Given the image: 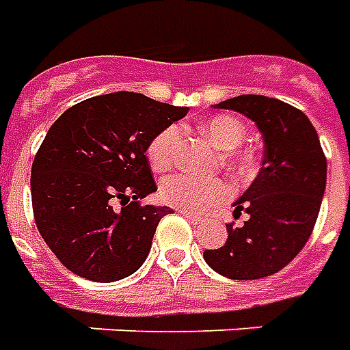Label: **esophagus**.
Masks as SVG:
<instances>
[{
    "label": "esophagus",
    "instance_id": "esophagus-1",
    "mask_svg": "<svg viewBox=\"0 0 350 350\" xmlns=\"http://www.w3.org/2000/svg\"><path fill=\"white\" fill-rule=\"evenodd\" d=\"M180 215H183L190 224H200V222H203L202 215H194V213H190V211H180Z\"/></svg>",
    "mask_w": 350,
    "mask_h": 350
}]
</instances>
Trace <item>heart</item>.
<instances>
[{
	"instance_id": "1",
	"label": "heart",
	"mask_w": 350,
	"mask_h": 350,
	"mask_svg": "<svg viewBox=\"0 0 350 350\" xmlns=\"http://www.w3.org/2000/svg\"><path fill=\"white\" fill-rule=\"evenodd\" d=\"M205 135L215 145L226 152H232L245 139V126L234 116H213L202 124ZM179 145V128L167 126L163 128L148 145V162L158 171L167 170L175 162ZM232 194V188L226 180L217 177H194L188 173L171 175L163 180L160 187V198L171 207H179L183 211L202 213L211 205L226 200Z\"/></svg>"
}]
</instances>
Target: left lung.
Instances as JSON below:
<instances>
[{
	"label": "left lung",
	"mask_w": 350,
	"mask_h": 350,
	"mask_svg": "<svg viewBox=\"0 0 350 350\" xmlns=\"http://www.w3.org/2000/svg\"><path fill=\"white\" fill-rule=\"evenodd\" d=\"M213 107L256 124L264 160L256 179L234 202V217L243 211L247 222L228 224L226 243L205 250L203 258L228 279H262L296 258L313 232L326 190V158L311 120L284 101L245 94Z\"/></svg>",
	"instance_id": "left-lung-1"
}]
</instances>
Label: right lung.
Masks as SVG:
<instances>
[{"instance_id": "add662e5", "label": "right lung", "mask_w": 350, "mask_h": 350, "mask_svg": "<svg viewBox=\"0 0 350 350\" xmlns=\"http://www.w3.org/2000/svg\"><path fill=\"white\" fill-rule=\"evenodd\" d=\"M187 111L113 92L77 103L52 124L31 165V203L39 234L69 271L115 282L143 266L158 222L171 213L139 205L156 192L148 145Z\"/></svg>"}]
</instances>
